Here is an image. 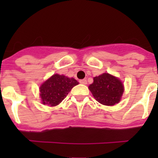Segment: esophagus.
Returning <instances> with one entry per match:
<instances>
[{"label": "esophagus", "mask_w": 158, "mask_h": 158, "mask_svg": "<svg viewBox=\"0 0 158 158\" xmlns=\"http://www.w3.org/2000/svg\"><path fill=\"white\" fill-rule=\"evenodd\" d=\"M81 84H82V85H86V84H87V80H86V79H83V80H81L80 81Z\"/></svg>", "instance_id": "obj_1"}]
</instances>
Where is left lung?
I'll list each match as a JSON object with an SVG mask.
<instances>
[{
  "mask_svg": "<svg viewBox=\"0 0 158 158\" xmlns=\"http://www.w3.org/2000/svg\"><path fill=\"white\" fill-rule=\"evenodd\" d=\"M89 89L99 103L107 106L118 104L124 92L122 81L107 73L95 77Z\"/></svg>",
  "mask_w": 158,
  "mask_h": 158,
  "instance_id": "left-lung-1",
  "label": "left lung"
}]
</instances>
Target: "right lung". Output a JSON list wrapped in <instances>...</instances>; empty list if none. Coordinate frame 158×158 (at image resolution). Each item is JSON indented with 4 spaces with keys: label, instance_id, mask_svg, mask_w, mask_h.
I'll return each instance as SVG.
<instances>
[{
    "label": "right lung",
    "instance_id": "1",
    "mask_svg": "<svg viewBox=\"0 0 158 158\" xmlns=\"http://www.w3.org/2000/svg\"><path fill=\"white\" fill-rule=\"evenodd\" d=\"M78 81L64 75L54 74L43 82L40 88V97L43 104L54 107L59 104Z\"/></svg>",
    "mask_w": 158,
    "mask_h": 158
}]
</instances>
